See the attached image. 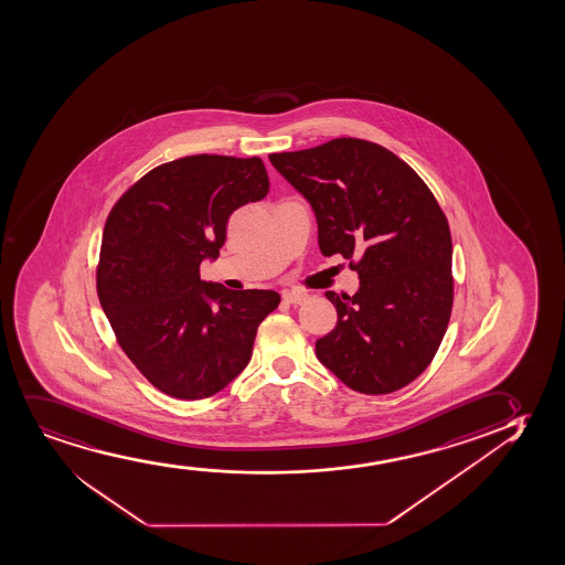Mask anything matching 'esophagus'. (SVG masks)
<instances>
[{
    "instance_id": "1",
    "label": "esophagus",
    "mask_w": 565,
    "mask_h": 565,
    "mask_svg": "<svg viewBox=\"0 0 565 565\" xmlns=\"http://www.w3.org/2000/svg\"><path fill=\"white\" fill-rule=\"evenodd\" d=\"M282 300L290 306H301L303 301L308 300V296L301 292H285L282 294Z\"/></svg>"
}]
</instances>
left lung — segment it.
<instances>
[{
  "instance_id": "obj_1",
  "label": "left lung",
  "mask_w": 565,
  "mask_h": 565,
  "mask_svg": "<svg viewBox=\"0 0 565 565\" xmlns=\"http://www.w3.org/2000/svg\"><path fill=\"white\" fill-rule=\"evenodd\" d=\"M269 160L311 202L322 256L348 259L361 280L353 296L324 294L338 322L317 358L353 392L407 386L436 358L452 311V241L436 196L392 150L358 137Z\"/></svg>"
}]
</instances>
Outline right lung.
<instances>
[{
  "mask_svg": "<svg viewBox=\"0 0 565 565\" xmlns=\"http://www.w3.org/2000/svg\"><path fill=\"white\" fill-rule=\"evenodd\" d=\"M269 193L262 158L193 154L137 179L108 214L95 271L100 308L137 371L175 399L222 392L252 358L273 290L201 280L236 207Z\"/></svg>",
  "mask_w": 565,
  "mask_h": 565,
  "instance_id": "1",
  "label": "right lung"
}]
</instances>
